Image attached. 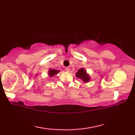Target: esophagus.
<instances>
[{"label":"esophagus","mask_w":135,"mask_h":135,"mask_svg":"<svg viewBox=\"0 0 135 135\" xmlns=\"http://www.w3.org/2000/svg\"><path fill=\"white\" fill-rule=\"evenodd\" d=\"M65 71H70V69L68 67H66L65 68Z\"/></svg>","instance_id":"esophagus-1"}]
</instances>
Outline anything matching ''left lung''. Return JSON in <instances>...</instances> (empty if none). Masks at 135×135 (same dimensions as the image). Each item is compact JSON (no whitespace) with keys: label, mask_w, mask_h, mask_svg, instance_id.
<instances>
[{"label":"left lung","mask_w":135,"mask_h":135,"mask_svg":"<svg viewBox=\"0 0 135 135\" xmlns=\"http://www.w3.org/2000/svg\"><path fill=\"white\" fill-rule=\"evenodd\" d=\"M76 77L81 79L84 82H88L90 80V77L88 74H86V71L84 68H80L76 73Z\"/></svg>","instance_id":"obj_1"}]
</instances>
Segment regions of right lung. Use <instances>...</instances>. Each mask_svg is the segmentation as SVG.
I'll return each mask as SVG.
<instances>
[{
    "label": "right lung",
    "mask_w": 135,
    "mask_h": 135,
    "mask_svg": "<svg viewBox=\"0 0 135 135\" xmlns=\"http://www.w3.org/2000/svg\"><path fill=\"white\" fill-rule=\"evenodd\" d=\"M59 71H57L56 70H51L50 69L49 71V76L50 77H52V76H54V75H55L56 74H58Z\"/></svg>",
    "instance_id": "add662e5"
}]
</instances>
